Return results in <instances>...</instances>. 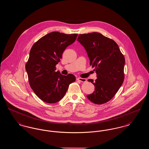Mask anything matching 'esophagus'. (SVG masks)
Segmentation results:
<instances>
[{"label": "esophagus", "mask_w": 149, "mask_h": 149, "mask_svg": "<svg viewBox=\"0 0 149 149\" xmlns=\"http://www.w3.org/2000/svg\"><path fill=\"white\" fill-rule=\"evenodd\" d=\"M77 80H79L81 82H85L86 81V79L84 78H77Z\"/></svg>", "instance_id": "esophagus-1"}]
</instances>
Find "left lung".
<instances>
[{
    "mask_svg": "<svg viewBox=\"0 0 149 149\" xmlns=\"http://www.w3.org/2000/svg\"><path fill=\"white\" fill-rule=\"evenodd\" d=\"M77 41L84 47L97 79H88L95 86L94 92L86 96L94 104H102L112 99L124 80L125 59L118 45L98 32L80 34Z\"/></svg>",
    "mask_w": 149,
    "mask_h": 149,
    "instance_id": "8db88e82",
    "label": "left lung"
}]
</instances>
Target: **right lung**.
Segmentation results:
<instances>
[{
  "mask_svg": "<svg viewBox=\"0 0 149 149\" xmlns=\"http://www.w3.org/2000/svg\"><path fill=\"white\" fill-rule=\"evenodd\" d=\"M78 34L52 32L44 36L32 47L26 64L29 85L45 102L55 103L62 99L75 77L56 71L55 66L66 48L75 42Z\"/></svg>",
  "mask_w": 149,
  "mask_h": 149,
  "instance_id": "1",
  "label": "right lung"
}]
</instances>
